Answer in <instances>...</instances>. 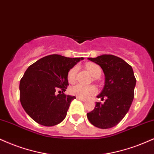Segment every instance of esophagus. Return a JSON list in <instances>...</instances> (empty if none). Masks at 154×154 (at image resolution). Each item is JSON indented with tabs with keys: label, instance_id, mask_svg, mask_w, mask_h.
<instances>
[{
	"label": "esophagus",
	"instance_id": "obj_1",
	"mask_svg": "<svg viewBox=\"0 0 154 154\" xmlns=\"http://www.w3.org/2000/svg\"><path fill=\"white\" fill-rule=\"evenodd\" d=\"M77 99L79 100L82 101V102H85V101H86V100L84 99V98H81V97H77Z\"/></svg>",
	"mask_w": 154,
	"mask_h": 154
}]
</instances>
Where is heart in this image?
<instances>
[{"mask_svg": "<svg viewBox=\"0 0 154 154\" xmlns=\"http://www.w3.org/2000/svg\"><path fill=\"white\" fill-rule=\"evenodd\" d=\"M86 67L93 77H97L100 76L101 69L97 64L94 63H89L86 65ZM77 70H78V66H75L68 72L67 79L70 83H73L75 81ZM96 92H97V88L93 85L77 84L70 89V93L72 95L81 98H88L95 95Z\"/></svg>", "mask_w": 154, "mask_h": 154, "instance_id": "b5f03b06", "label": "heart"}]
</instances>
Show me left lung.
Masks as SVG:
<instances>
[{
    "label": "left lung",
    "mask_w": 154,
    "mask_h": 154,
    "mask_svg": "<svg viewBox=\"0 0 154 154\" xmlns=\"http://www.w3.org/2000/svg\"><path fill=\"white\" fill-rule=\"evenodd\" d=\"M103 69L105 85L97 97L104 103H96L95 109L87 114L89 121L102 129L116 126L125 117L134 98L136 79L131 65L123 59L111 54L88 58Z\"/></svg>",
    "instance_id": "obj_1"
}]
</instances>
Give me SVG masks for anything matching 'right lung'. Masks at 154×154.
Wrapping results in <instances>:
<instances>
[{"label": "right lung", "mask_w": 154, "mask_h": 154, "mask_svg": "<svg viewBox=\"0 0 154 154\" xmlns=\"http://www.w3.org/2000/svg\"><path fill=\"white\" fill-rule=\"evenodd\" d=\"M83 57L69 58L51 54L29 66L20 81V101L26 112L44 126L60 123L75 96L55 95L57 89L66 91L67 74Z\"/></svg>", "instance_id": "obj_1"}]
</instances>
